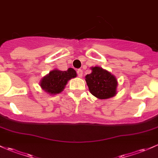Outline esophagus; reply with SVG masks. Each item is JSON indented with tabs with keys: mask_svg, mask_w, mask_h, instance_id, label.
I'll list each match as a JSON object with an SVG mask.
<instances>
[{
	"mask_svg": "<svg viewBox=\"0 0 158 158\" xmlns=\"http://www.w3.org/2000/svg\"><path fill=\"white\" fill-rule=\"evenodd\" d=\"M77 76H78L79 77H82V76H83V71L81 70V69H78V70H77Z\"/></svg>",
	"mask_w": 158,
	"mask_h": 158,
	"instance_id": "obj_1",
	"label": "esophagus"
}]
</instances>
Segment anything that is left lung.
<instances>
[{
    "label": "left lung",
    "mask_w": 158,
    "mask_h": 158,
    "mask_svg": "<svg viewBox=\"0 0 158 158\" xmlns=\"http://www.w3.org/2000/svg\"><path fill=\"white\" fill-rule=\"evenodd\" d=\"M92 72L85 76L89 92L99 99H106L117 94L118 80L111 72L99 66L91 67Z\"/></svg>",
    "instance_id": "left-lung-1"
}]
</instances>
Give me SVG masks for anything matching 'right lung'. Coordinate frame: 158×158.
<instances>
[{
    "label": "right lung",
    "instance_id": "right-lung-1",
    "mask_svg": "<svg viewBox=\"0 0 158 158\" xmlns=\"http://www.w3.org/2000/svg\"><path fill=\"white\" fill-rule=\"evenodd\" d=\"M76 77V71L72 68H69L67 71L54 69L40 80V86L48 94H59L65 89L68 81Z\"/></svg>",
    "mask_w": 158,
    "mask_h": 158
}]
</instances>
